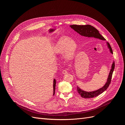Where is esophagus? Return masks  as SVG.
Segmentation results:
<instances>
[{
	"label": "esophagus",
	"mask_w": 125,
	"mask_h": 125,
	"mask_svg": "<svg viewBox=\"0 0 125 125\" xmlns=\"http://www.w3.org/2000/svg\"><path fill=\"white\" fill-rule=\"evenodd\" d=\"M67 73V70H63L62 71V73H63V74H66Z\"/></svg>",
	"instance_id": "obj_1"
}]
</instances>
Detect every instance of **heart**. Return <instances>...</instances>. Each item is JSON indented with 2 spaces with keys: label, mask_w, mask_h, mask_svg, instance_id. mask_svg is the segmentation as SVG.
<instances>
[{
  "label": "heart",
  "mask_w": 125,
  "mask_h": 125,
  "mask_svg": "<svg viewBox=\"0 0 125 125\" xmlns=\"http://www.w3.org/2000/svg\"><path fill=\"white\" fill-rule=\"evenodd\" d=\"M77 45L74 41L67 37H62L56 43L55 52L57 54H62L65 52L66 59L71 60L73 58Z\"/></svg>",
  "instance_id": "1"
}]
</instances>
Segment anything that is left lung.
Instances as JSON below:
<instances>
[{
  "label": "left lung",
  "instance_id": "1",
  "mask_svg": "<svg viewBox=\"0 0 125 125\" xmlns=\"http://www.w3.org/2000/svg\"><path fill=\"white\" fill-rule=\"evenodd\" d=\"M70 26L71 27V28L74 30L75 32H77L81 36L86 37H94V38L99 39L101 40L105 41V39L104 38V37H103L100 34L99 31L92 25H89V24L84 25L74 24V25H70ZM106 44L107 45V47L109 48V52H110L111 54H113V51L110 44H109L108 42H106ZM114 68H115V62H113L112 65L111 70L109 71L107 81L106 82L105 85L103 87H102L101 88L95 91H93L87 92V91H85L82 90V89H81L80 88H79V87L77 86V90L78 93L80 94L82 97L85 98V99L93 98L99 95L100 94L104 92L108 88V87L109 86V84H110L112 74L113 73V71H114Z\"/></svg>",
  "mask_w": 125,
  "mask_h": 125
}]
</instances>
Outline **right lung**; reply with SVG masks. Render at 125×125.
Segmentation results:
<instances>
[{"label": "right lung", "mask_w": 125, "mask_h": 125, "mask_svg": "<svg viewBox=\"0 0 125 125\" xmlns=\"http://www.w3.org/2000/svg\"><path fill=\"white\" fill-rule=\"evenodd\" d=\"M56 80L54 79V82H53V95H54L55 94V86H56Z\"/></svg>", "instance_id": "1"}]
</instances>
